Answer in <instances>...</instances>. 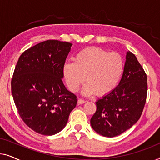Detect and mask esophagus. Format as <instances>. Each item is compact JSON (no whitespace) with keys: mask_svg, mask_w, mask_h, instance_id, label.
Wrapping results in <instances>:
<instances>
[{"mask_svg":"<svg viewBox=\"0 0 160 160\" xmlns=\"http://www.w3.org/2000/svg\"><path fill=\"white\" fill-rule=\"evenodd\" d=\"M87 102V100L80 99V98L78 100V104H83V103H84V102Z\"/></svg>","mask_w":160,"mask_h":160,"instance_id":"esophagus-1","label":"esophagus"}]
</instances>
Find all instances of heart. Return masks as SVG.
Instances as JSON below:
<instances>
[{
  "instance_id": "obj_1",
  "label": "heart",
  "mask_w": 160,
  "mask_h": 160,
  "mask_svg": "<svg viewBox=\"0 0 160 160\" xmlns=\"http://www.w3.org/2000/svg\"><path fill=\"white\" fill-rule=\"evenodd\" d=\"M74 62L67 61L62 66V76L68 88L75 92L85 80L82 89L84 95L95 92L102 95L117 87L124 70V61L120 54L98 47H88L75 54Z\"/></svg>"
}]
</instances>
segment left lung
<instances>
[{
  "label": "left lung",
  "instance_id": "left-lung-1",
  "mask_svg": "<svg viewBox=\"0 0 160 160\" xmlns=\"http://www.w3.org/2000/svg\"><path fill=\"white\" fill-rule=\"evenodd\" d=\"M147 76L130 51L127 52L123 74L112 91L95 102L97 110L90 119L92 128L104 137L113 138L138 121L146 103Z\"/></svg>",
  "mask_w": 160,
  "mask_h": 160
}]
</instances>
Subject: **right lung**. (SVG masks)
<instances>
[{"label": "right lung", "mask_w": 160, "mask_h": 160, "mask_svg": "<svg viewBox=\"0 0 160 160\" xmlns=\"http://www.w3.org/2000/svg\"><path fill=\"white\" fill-rule=\"evenodd\" d=\"M72 43L58 40L39 43L19 57L12 92L23 122L35 132L53 135L66 125L77 98L62 82V66Z\"/></svg>", "instance_id": "1"}]
</instances>
